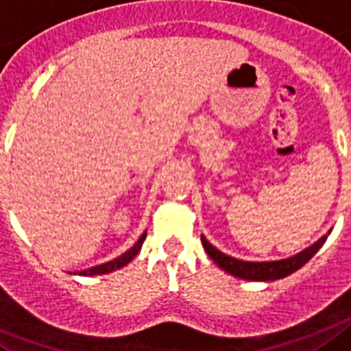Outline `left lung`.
<instances>
[{
  "label": "left lung",
  "mask_w": 351,
  "mask_h": 351,
  "mask_svg": "<svg viewBox=\"0 0 351 351\" xmlns=\"http://www.w3.org/2000/svg\"><path fill=\"white\" fill-rule=\"evenodd\" d=\"M327 237L319 239L315 245L307 247L300 254L288 258V260L281 261H265V263H252V261H242L234 260L231 256H226L219 249H215L205 237H201L203 247L208 252V256L213 260V263H217L224 272L231 274L240 279H247V281H276V279H282V277L293 274L300 267L307 263L313 256L318 252V249L325 243Z\"/></svg>",
  "instance_id": "left-lung-1"
}]
</instances>
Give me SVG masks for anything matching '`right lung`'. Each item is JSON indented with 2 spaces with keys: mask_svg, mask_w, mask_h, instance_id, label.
Here are the masks:
<instances>
[{
  "mask_svg": "<svg viewBox=\"0 0 351 351\" xmlns=\"http://www.w3.org/2000/svg\"><path fill=\"white\" fill-rule=\"evenodd\" d=\"M145 239H146V234H143L141 239L134 243L129 251L125 252V254H121L120 258H117V260L108 261V263H104V265H97V267H91V268H88V270H83V272H79V274H81V276H100V274H109V272H112V270H118V268L125 267V265L129 263V261L134 260V256L138 254L139 249H141V245H143V242H145Z\"/></svg>",
  "mask_w": 351,
  "mask_h": 351,
  "instance_id": "obj_1",
  "label": "right lung"
}]
</instances>
